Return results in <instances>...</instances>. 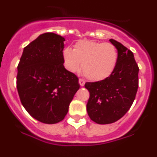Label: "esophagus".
I'll return each instance as SVG.
<instances>
[{"label":"esophagus","instance_id":"esophagus-1","mask_svg":"<svg viewBox=\"0 0 157 157\" xmlns=\"http://www.w3.org/2000/svg\"><path fill=\"white\" fill-rule=\"evenodd\" d=\"M79 84H80V85H81V87H83V86H84V85H85V81H84L83 79H80V80H79Z\"/></svg>","mask_w":157,"mask_h":157}]
</instances>
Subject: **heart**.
I'll return each instance as SVG.
<instances>
[{
	"label": "heart",
	"mask_w": 157,
	"mask_h": 157,
	"mask_svg": "<svg viewBox=\"0 0 157 157\" xmlns=\"http://www.w3.org/2000/svg\"><path fill=\"white\" fill-rule=\"evenodd\" d=\"M64 65L70 72L81 68L89 81H101L112 75L118 61V52L111 43L80 40L73 49L65 48L62 52Z\"/></svg>",
	"instance_id": "obj_1"
}]
</instances>
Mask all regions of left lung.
<instances>
[{"label": "left lung", "mask_w": 157, "mask_h": 157, "mask_svg": "<svg viewBox=\"0 0 157 157\" xmlns=\"http://www.w3.org/2000/svg\"><path fill=\"white\" fill-rule=\"evenodd\" d=\"M118 52L115 70L105 80L87 82L90 93L87 112L92 121L100 124L114 123L130 109L137 92L139 68L133 53L125 46L110 39Z\"/></svg>", "instance_id": "8db88e82"}]
</instances>
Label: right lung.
Listing matches in <instances>:
<instances>
[{
    "label": "right lung",
    "instance_id": "right-lung-1",
    "mask_svg": "<svg viewBox=\"0 0 157 157\" xmlns=\"http://www.w3.org/2000/svg\"><path fill=\"white\" fill-rule=\"evenodd\" d=\"M64 40L56 33L41 34L24 48L17 66V88L22 105L42 123L62 121L80 89L77 76L63 64Z\"/></svg>",
    "mask_w": 157,
    "mask_h": 157
}]
</instances>
